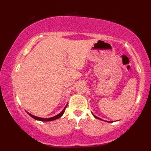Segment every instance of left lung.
<instances>
[{
  "label": "left lung",
  "mask_w": 151,
  "mask_h": 151,
  "mask_svg": "<svg viewBox=\"0 0 151 151\" xmlns=\"http://www.w3.org/2000/svg\"><path fill=\"white\" fill-rule=\"evenodd\" d=\"M93 116L95 117V118H97V119H101L100 118H99L98 117H97V116H95V115H93ZM106 122H108V123H111V122L112 121H106Z\"/></svg>",
  "instance_id": "left-lung-1"
}]
</instances>
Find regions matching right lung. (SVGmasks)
Instances as JSON below:
<instances>
[{
  "instance_id": "right-lung-1",
  "label": "right lung",
  "mask_w": 151,
  "mask_h": 151,
  "mask_svg": "<svg viewBox=\"0 0 151 151\" xmlns=\"http://www.w3.org/2000/svg\"><path fill=\"white\" fill-rule=\"evenodd\" d=\"M67 104L65 106V107L63 108V110L60 112V113L59 114H58L56 115H55V116H54L52 117H50V118H41V117H36L35 116V115H33L30 114V113H28V112H27V113L29 114V115H30V116L34 118V119L36 120H38V121H53V120H55V119H57L60 118V117L62 116V115L64 114V112H65V108L67 107Z\"/></svg>"
}]
</instances>
